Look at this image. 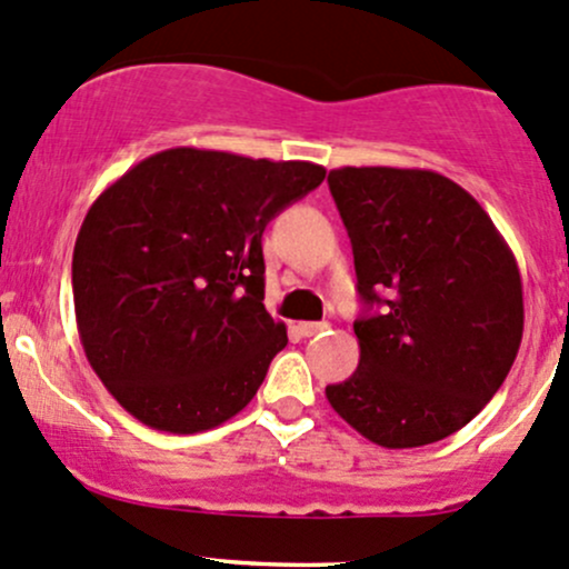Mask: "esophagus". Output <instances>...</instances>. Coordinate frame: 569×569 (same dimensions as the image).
Returning <instances> with one entry per match:
<instances>
[{
    "label": "esophagus",
    "instance_id": "esophagus-1",
    "mask_svg": "<svg viewBox=\"0 0 569 569\" xmlns=\"http://www.w3.org/2000/svg\"><path fill=\"white\" fill-rule=\"evenodd\" d=\"M327 329H329L327 321H302V323H297V332L302 337H316V335L327 332Z\"/></svg>",
    "mask_w": 569,
    "mask_h": 569
}]
</instances>
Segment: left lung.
<instances>
[{"instance_id": "left-lung-1", "label": "left lung", "mask_w": 569, "mask_h": 569, "mask_svg": "<svg viewBox=\"0 0 569 569\" xmlns=\"http://www.w3.org/2000/svg\"><path fill=\"white\" fill-rule=\"evenodd\" d=\"M353 248L359 367L327 386L337 416L383 448L442 440L486 408L523 335L516 256L489 213L432 170L329 172ZM386 293V298H380Z\"/></svg>"}]
</instances>
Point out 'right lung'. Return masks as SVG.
Returning <instances> with one entry per match:
<instances>
[{
    "label": "right lung",
    "mask_w": 569,
    "mask_h": 569,
    "mask_svg": "<svg viewBox=\"0 0 569 569\" xmlns=\"http://www.w3.org/2000/svg\"><path fill=\"white\" fill-rule=\"evenodd\" d=\"M323 178L310 161L170 148L99 193L74 240V318L127 413L193 435L251 402L289 342L264 310L261 234Z\"/></svg>",
    "instance_id": "add662e5"
}]
</instances>
